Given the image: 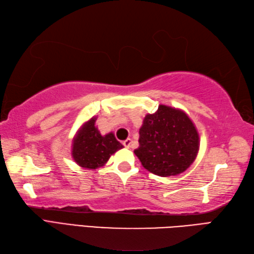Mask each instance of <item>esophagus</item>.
I'll return each instance as SVG.
<instances>
[{
    "instance_id": "obj_1",
    "label": "esophagus",
    "mask_w": 254,
    "mask_h": 254,
    "mask_svg": "<svg viewBox=\"0 0 254 254\" xmlns=\"http://www.w3.org/2000/svg\"><path fill=\"white\" fill-rule=\"evenodd\" d=\"M131 142H132L131 139H127V140H125V141L123 142V144H124V146H126V148H130Z\"/></svg>"
}]
</instances>
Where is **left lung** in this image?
<instances>
[{
	"label": "left lung",
	"mask_w": 254,
	"mask_h": 254,
	"mask_svg": "<svg viewBox=\"0 0 254 254\" xmlns=\"http://www.w3.org/2000/svg\"><path fill=\"white\" fill-rule=\"evenodd\" d=\"M139 134L134 154L146 171L161 177L184 173L198 154V130L179 109L159 105L154 114L145 115Z\"/></svg>",
	"instance_id": "8db88e82"
}]
</instances>
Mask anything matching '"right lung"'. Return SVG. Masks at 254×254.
<instances>
[{"instance_id": "obj_1", "label": "right lung", "mask_w": 254, "mask_h": 254, "mask_svg": "<svg viewBox=\"0 0 254 254\" xmlns=\"http://www.w3.org/2000/svg\"><path fill=\"white\" fill-rule=\"evenodd\" d=\"M95 121L97 117H92L84 123L72 141V159L80 167L88 170L103 166L112 154L124 148L113 132L102 136L95 127Z\"/></svg>"}]
</instances>
